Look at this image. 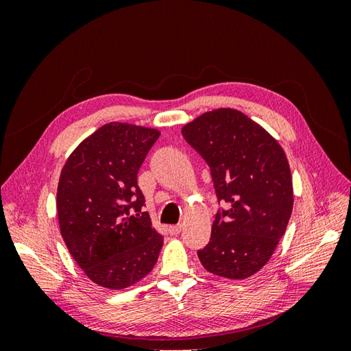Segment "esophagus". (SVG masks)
<instances>
[{
	"label": "esophagus",
	"mask_w": 351,
	"mask_h": 351,
	"mask_svg": "<svg viewBox=\"0 0 351 351\" xmlns=\"http://www.w3.org/2000/svg\"><path fill=\"white\" fill-rule=\"evenodd\" d=\"M180 231H182V226H173V227H169V232H171L173 236H178L180 234Z\"/></svg>",
	"instance_id": "34e87169"
}]
</instances>
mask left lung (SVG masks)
Returning <instances> with one entry per match:
<instances>
[{
  "instance_id": "1",
  "label": "left lung",
  "mask_w": 351,
  "mask_h": 351,
  "mask_svg": "<svg viewBox=\"0 0 351 351\" xmlns=\"http://www.w3.org/2000/svg\"><path fill=\"white\" fill-rule=\"evenodd\" d=\"M182 133L208 162L218 202L228 204L215 215L199 261L218 277L249 278L271 259L291 217L285 152L262 125L232 108L202 114Z\"/></svg>"
}]
</instances>
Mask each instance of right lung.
<instances>
[{
	"instance_id": "1",
	"label": "right lung",
	"mask_w": 351,
	"mask_h": 351,
	"mask_svg": "<svg viewBox=\"0 0 351 351\" xmlns=\"http://www.w3.org/2000/svg\"><path fill=\"white\" fill-rule=\"evenodd\" d=\"M159 130L108 123L86 137L61 169L57 214L62 240L95 284L123 290L152 271L162 236L142 212L137 171Z\"/></svg>"
}]
</instances>
